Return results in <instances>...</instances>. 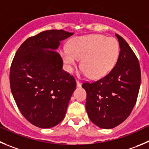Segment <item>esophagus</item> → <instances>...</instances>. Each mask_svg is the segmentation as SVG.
Returning a JSON list of instances; mask_svg holds the SVG:
<instances>
[{"instance_id": "34e87169", "label": "esophagus", "mask_w": 149, "mask_h": 149, "mask_svg": "<svg viewBox=\"0 0 149 149\" xmlns=\"http://www.w3.org/2000/svg\"><path fill=\"white\" fill-rule=\"evenodd\" d=\"M76 85L77 87H81V83L79 81V80H76Z\"/></svg>"}]
</instances>
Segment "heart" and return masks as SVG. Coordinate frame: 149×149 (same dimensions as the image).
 I'll list each match as a JSON object with an SVG mask.
<instances>
[{"instance_id":"b5f03b06","label":"heart","mask_w":149,"mask_h":149,"mask_svg":"<svg viewBox=\"0 0 149 149\" xmlns=\"http://www.w3.org/2000/svg\"><path fill=\"white\" fill-rule=\"evenodd\" d=\"M60 54L68 71H73L78 60L81 59L83 74L98 79L114 68L119 56V45L113 37L91 34L74 38L69 49L65 48Z\"/></svg>"}]
</instances>
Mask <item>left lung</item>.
<instances>
[{
	"label": "left lung",
	"instance_id": "1",
	"mask_svg": "<svg viewBox=\"0 0 149 149\" xmlns=\"http://www.w3.org/2000/svg\"><path fill=\"white\" fill-rule=\"evenodd\" d=\"M115 35L120 48L115 66L98 81L82 84L87 93L89 118L102 129H112L129 116L141 82L140 63L135 54L123 37Z\"/></svg>",
	"mask_w": 149,
	"mask_h": 149
}]
</instances>
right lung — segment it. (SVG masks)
Returning a JSON list of instances; mask_svg holds the SVG:
<instances>
[{
    "label": "right lung",
    "instance_id": "add662e5",
    "mask_svg": "<svg viewBox=\"0 0 149 149\" xmlns=\"http://www.w3.org/2000/svg\"><path fill=\"white\" fill-rule=\"evenodd\" d=\"M73 34L62 29L42 31L28 38L12 60L9 81L14 99L25 118L37 127H54L63 120L76 87L56 51L60 41Z\"/></svg>",
    "mask_w": 149,
    "mask_h": 149
}]
</instances>
